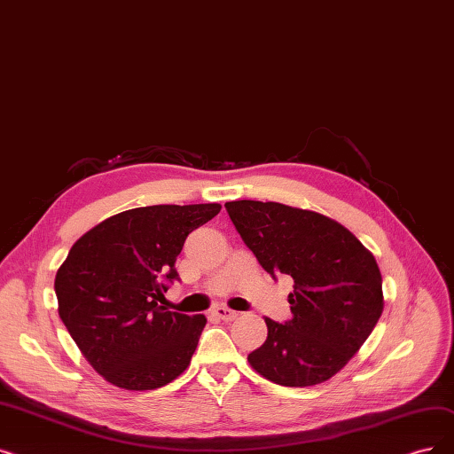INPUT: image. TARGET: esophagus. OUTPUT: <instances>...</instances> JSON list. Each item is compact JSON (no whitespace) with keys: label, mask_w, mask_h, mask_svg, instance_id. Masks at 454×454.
Here are the masks:
<instances>
[{"label":"esophagus","mask_w":454,"mask_h":454,"mask_svg":"<svg viewBox=\"0 0 454 454\" xmlns=\"http://www.w3.org/2000/svg\"><path fill=\"white\" fill-rule=\"evenodd\" d=\"M213 313H215L219 319H223V321H233V319L239 315L238 311H233V309L226 308V306H216V308L213 309Z\"/></svg>","instance_id":"1"}]
</instances>
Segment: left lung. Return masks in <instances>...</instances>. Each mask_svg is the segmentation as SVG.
<instances>
[{"instance_id":"left-lung-1","label":"left lung","mask_w":454,"mask_h":454,"mask_svg":"<svg viewBox=\"0 0 454 454\" xmlns=\"http://www.w3.org/2000/svg\"><path fill=\"white\" fill-rule=\"evenodd\" d=\"M260 265L289 274L293 317L265 319L267 340L248 354L267 380L306 387L341 371L360 350L384 309L382 274L374 255L340 223L278 202L224 204Z\"/></svg>"}]
</instances>
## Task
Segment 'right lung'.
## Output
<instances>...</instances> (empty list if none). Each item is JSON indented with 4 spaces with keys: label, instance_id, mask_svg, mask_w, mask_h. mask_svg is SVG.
Returning a JSON list of instances; mask_svg holds the SVG:
<instances>
[{
    "label": "right lung",
    "instance_id": "add662e5",
    "mask_svg": "<svg viewBox=\"0 0 454 454\" xmlns=\"http://www.w3.org/2000/svg\"><path fill=\"white\" fill-rule=\"evenodd\" d=\"M219 211V204L135 207L72 245L55 276L59 317L113 386L155 389L189 367L207 321L157 301L178 280L174 263L187 235Z\"/></svg>",
    "mask_w": 454,
    "mask_h": 454
}]
</instances>
